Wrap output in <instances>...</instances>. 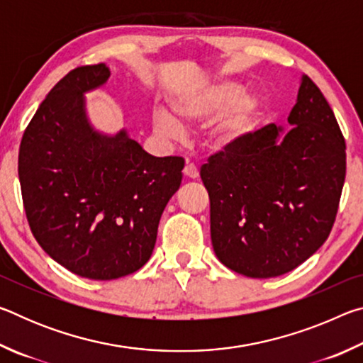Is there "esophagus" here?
I'll use <instances>...</instances> for the list:
<instances>
[{
	"mask_svg": "<svg viewBox=\"0 0 363 363\" xmlns=\"http://www.w3.org/2000/svg\"><path fill=\"white\" fill-rule=\"evenodd\" d=\"M184 176H186L187 179H196V177H199V169L195 168V164L187 163L186 168H184Z\"/></svg>",
	"mask_w": 363,
	"mask_h": 363,
	"instance_id": "esophagus-1",
	"label": "esophagus"
}]
</instances>
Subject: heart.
Instances as JSON below:
<instances>
[{
	"label": "heart",
	"instance_id": "obj_1",
	"mask_svg": "<svg viewBox=\"0 0 363 363\" xmlns=\"http://www.w3.org/2000/svg\"><path fill=\"white\" fill-rule=\"evenodd\" d=\"M264 99L245 93V86L232 79L196 86L171 99L174 116L163 108L153 110V128L164 138H179L182 126H206L203 143L213 152L237 149L253 133L264 115Z\"/></svg>",
	"mask_w": 363,
	"mask_h": 363
}]
</instances>
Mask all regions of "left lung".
Masks as SVG:
<instances>
[{
	"instance_id": "8db88e82",
	"label": "left lung",
	"mask_w": 363,
	"mask_h": 363,
	"mask_svg": "<svg viewBox=\"0 0 363 363\" xmlns=\"http://www.w3.org/2000/svg\"><path fill=\"white\" fill-rule=\"evenodd\" d=\"M288 123V131L272 123L251 133L200 171L214 253L251 279L279 277L309 259L328 238L340 205L346 143L307 75Z\"/></svg>"
}]
</instances>
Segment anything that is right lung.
<instances>
[{"mask_svg": "<svg viewBox=\"0 0 363 363\" xmlns=\"http://www.w3.org/2000/svg\"><path fill=\"white\" fill-rule=\"evenodd\" d=\"M106 64L72 70L49 91L19 149L22 200L40 247L79 277L113 280L150 259L164 206L182 181L181 157H153L126 130L104 134L84 94Z\"/></svg>", "mask_w": 363, "mask_h": 363, "instance_id": "1", "label": "right lung"}]
</instances>
